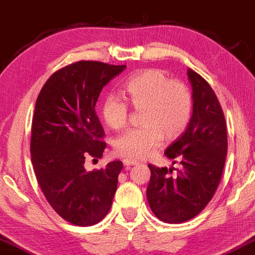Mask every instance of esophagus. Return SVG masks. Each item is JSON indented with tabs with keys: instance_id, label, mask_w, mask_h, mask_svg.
<instances>
[{
	"instance_id": "34e87169",
	"label": "esophagus",
	"mask_w": 255,
	"mask_h": 255,
	"mask_svg": "<svg viewBox=\"0 0 255 255\" xmlns=\"http://www.w3.org/2000/svg\"><path fill=\"white\" fill-rule=\"evenodd\" d=\"M123 164L127 165V167H130V165L138 164V162H136L135 160H131V158H124V160H123Z\"/></svg>"
}]
</instances>
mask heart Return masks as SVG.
Segmentation results:
<instances>
[{
	"instance_id": "1",
	"label": "heart",
	"mask_w": 255,
	"mask_h": 255,
	"mask_svg": "<svg viewBox=\"0 0 255 255\" xmlns=\"http://www.w3.org/2000/svg\"><path fill=\"white\" fill-rule=\"evenodd\" d=\"M128 102L141 110V128L125 132L115 140L116 153L128 158H145L156 149L162 139L171 141L189 125L193 99L189 87L171 80L160 69H148L131 77L124 85ZM101 116L113 130H122L128 122V106L115 95L102 102Z\"/></svg>"
}]
</instances>
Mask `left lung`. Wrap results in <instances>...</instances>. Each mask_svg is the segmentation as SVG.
I'll list each match as a JSON object with an SVG mask.
<instances>
[{
	"label": "left lung",
	"mask_w": 255,
	"mask_h": 255,
	"mask_svg": "<svg viewBox=\"0 0 255 255\" xmlns=\"http://www.w3.org/2000/svg\"><path fill=\"white\" fill-rule=\"evenodd\" d=\"M187 76L193 91V113L186 130L164 152L173 164L178 161L180 168L148 164L147 200L154 215L167 223L193 219L208 205L220 184L228 152L226 119L217 97L193 70H187Z\"/></svg>",
	"instance_id": "obj_1"
}]
</instances>
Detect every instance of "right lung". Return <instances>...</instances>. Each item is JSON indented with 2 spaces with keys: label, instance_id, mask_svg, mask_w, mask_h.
<instances>
[{
  "label": "right lung",
  "instance_id": "add662e5",
  "mask_svg": "<svg viewBox=\"0 0 255 255\" xmlns=\"http://www.w3.org/2000/svg\"><path fill=\"white\" fill-rule=\"evenodd\" d=\"M127 65L79 61L53 73L35 102L31 160L53 209L75 226H93L108 214L121 161L86 171V157L102 156L105 131L95 113L102 88Z\"/></svg>",
  "mask_w": 255,
  "mask_h": 255
}]
</instances>
